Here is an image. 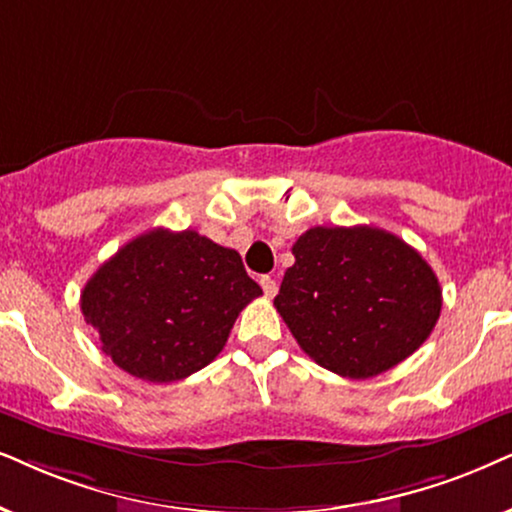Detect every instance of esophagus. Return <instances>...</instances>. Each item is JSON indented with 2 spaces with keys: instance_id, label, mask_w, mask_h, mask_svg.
Instances as JSON below:
<instances>
[{
  "instance_id": "obj_1",
  "label": "esophagus",
  "mask_w": 512,
  "mask_h": 512,
  "mask_svg": "<svg viewBox=\"0 0 512 512\" xmlns=\"http://www.w3.org/2000/svg\"><path fill=\"white\" fill-rule=\"evenodd\" d=\"M260 286H262L264 295H267V297H274V295L278 293L276 278H271V276H262V278H260Z\"/></svg>"
}]
</instances>
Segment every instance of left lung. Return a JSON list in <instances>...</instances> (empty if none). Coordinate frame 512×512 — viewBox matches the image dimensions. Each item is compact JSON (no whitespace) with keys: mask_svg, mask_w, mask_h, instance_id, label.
<instances>
[{"mask_svg":"<svg viewBox=\"0 0 512 512\" xmlns=\"http://www.w3.org/2000/svg\"><path fill=\"white\" fill-rule=\"evenodd\" d=\"M274 297L297 345L342 378L366 380L411 357L442 309L418 250L375 226H314Z\"/></svg>","mask_w":512,"mask_h":512,"instance_id":"1","label":"left lung"}]
</instances>
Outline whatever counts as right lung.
Returning a JSON list of instances; mask_svg holds the SVG:
<instances>
[{"label":"right lung","mask_w":512,"mask_h":512,"mask_svg":"<svg viewBox=\"0 0 512 512\" xmlns=\"http://www.w3.org/2000/svg\"><path fill=\"white\" fill-rule=\"evenodd\" d=\"M260 295L236 250L191 229H153L96 269L80 304L115 366L174 383L222 352L238 314Z\"/></svg>","instance_id":"add662e5"}]
</instances>
